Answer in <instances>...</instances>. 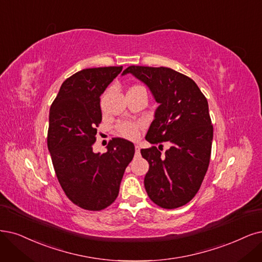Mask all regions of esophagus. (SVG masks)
Here are the masks:
<instances>
[{"label": "esophagus", "instance_id": "34e87169", "mask_svg": "<svg viewBox=\"0 0 262 262\" xmlns=\"http://www.w3.org/2000/svg\"><path fill=\"white\" fill-rule=\"evenodd\" d=\"M135 154H136V157L140 156V147L138 144H135Z\"/></svg>", "mask_w": 262, "mask_h": 262}]
</instances>
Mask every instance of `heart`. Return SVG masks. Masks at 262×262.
<instances>
[{
	"instance_id": "b5f03b06",
	"label": "heart",
	"mask_w": 262,
	"mask_h": 262,
	"mask_svg": "<svg viewBox=\"0 0 262 262\" xmlns=\"http://www.w3.org/2000/svg\"><path fill=\"white\" fill-rule=\"evenodd\" d=\"M137 130H138L137 125L130 122H124L119 125V133L123 135L124 137H127V138L136 137Z\"/></svg>"
}]
</instances>
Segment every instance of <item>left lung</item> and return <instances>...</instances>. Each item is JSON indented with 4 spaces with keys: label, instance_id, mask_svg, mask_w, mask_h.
I'll list each match as a JSON object with an SVG mask.
<instances>
[{
    "label": "left lung",
    "instance_id": "1",
    "mask_svg": "<svg viewBox=\"0 0 262 262\" xmlns=\"http://www.w3.org/2000/svg\"><path fill=\"white\" fill-rule=\"evenodd\" d=\"M126 74L146 85L159 103L147 141L170 142L163 156L157 147L140 150L149 162L144 188L163 208L186 205L198 193L209 164L214 130L207 99L194 81L170 68L130 66L122 73Z\"/></svg>",
    "mask_w": 262,
    "mask_h": 262
}]
</instances>
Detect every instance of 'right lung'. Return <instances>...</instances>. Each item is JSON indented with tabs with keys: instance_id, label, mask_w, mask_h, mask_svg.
Here are the masks:
<instances>
[{
	"instance_id": "obj_1",
	"label": "right lung",
	"mask_w": 262,
	"mask_h": 262,
	"mask_svg": "<svg viewBox=\"0 0 262 262\" xmlns=\"http://www.w3.org/2000/svg\"><path fill=\"white\" fill-rule=\"evenodd\" d=\"M123 67L92 68L62 84L50 110L47 147L66 195L87 210H101L119 195L124 171L134 158V143L113 138L105 153H94L102 115L100 96Z\"/></svg>"
}]
</instances>
